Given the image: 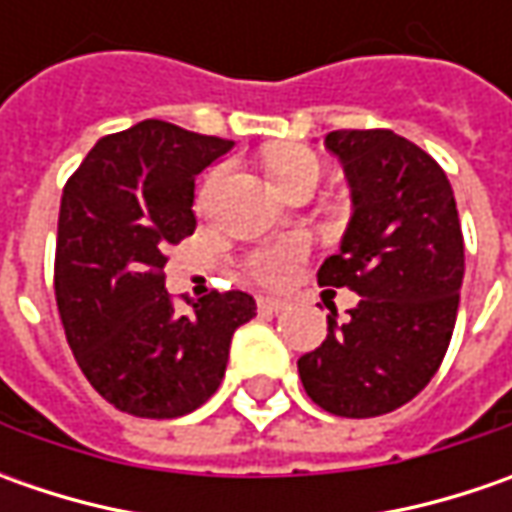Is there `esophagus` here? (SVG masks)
Listing matches in <instances>:
<instances>
[{
    "label": "esophagus",
    "mask_w": 512,
    "mask_h": 512,
    "mask_svg": "<svg viewBox=\"0 0 512 512\" xmlns=\"http://www.w3.org/2000/svg\"><path fill=\"white\" fill-rule=\"evenodd\" d=\"M287 307V302L282 299H273V296H262L259 299V310H267V313H282Z\"/></svg>",
    "instance_id": "esophagus-1"
}]
</instances>
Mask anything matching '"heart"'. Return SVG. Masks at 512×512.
<instances>
[{
  "mask_svg": "<svg viewBox=\"0 0 512 512\" xmlns=\"http://www.w3.org/2000/svg\"><path fill=\"white\" fill-rule=\"evenodd\" d=\"M267 173H270L279 193H285L296 185H305V182L316 185L319 182V159L310 150L287 145V148H276L267 156ZM296 253H299V245H279L273 250H265L253 259V273L270 285L282 282Z\"/></svg>",
  "mask_w": 512,
  "mask_h": 512,
  "instance_id": "1",
  "label": "heart"
}]
</instances>
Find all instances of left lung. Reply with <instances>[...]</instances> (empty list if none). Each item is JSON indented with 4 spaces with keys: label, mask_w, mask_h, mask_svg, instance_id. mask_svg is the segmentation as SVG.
<instances>
[{
    "label": "left lung",
    "mask_w": 512,
    "mask_h": 512,
    "mask_svg": "<svg viewBox=\"0 0 512 512\" xmlns=\"http://www.w3.org/2000/svg\"><path fill=\"white\" fill-rule=\"evenodd\" d=\"M353 213L319 285L350 287V319L327 316V339L299 359L307 396L347 419L382 416L436 376L456 327L464 239L453 187L419 145L393 130H333Z\"/></svg>",
    "instance_id": "obj_1"
}]
</instances>
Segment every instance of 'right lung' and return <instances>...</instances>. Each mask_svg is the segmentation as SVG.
<instances>
[{"label": "right lung", "mask_w": 512, "mask_h": 512, "mask_svg": "<svg viewBox=\"0 0 512 512\" xmlns=\"http://www.w3.org/2000/svg\"><path fill=\"white\" fill-rule=\"evenodd\" d=\"M230 148L145 119L99 139L65 185L56 305L76 364L122 413H193L225 379L236 327L256 316L242 290H213L179 313L162 273L168 247L196 230V176Z\"/></svg>", "instance_id": "1"}]
</instances>
